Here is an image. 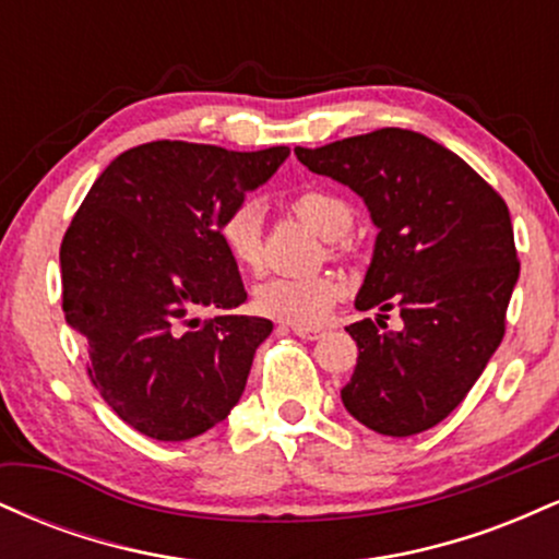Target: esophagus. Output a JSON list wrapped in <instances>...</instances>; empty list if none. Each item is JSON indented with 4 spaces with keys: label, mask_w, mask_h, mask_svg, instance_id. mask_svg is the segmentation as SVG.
I'll use <instances>...</instances> for the list:
<instances>
[{
    "label": "esophagus",
    "mask_w": 559,
    "mask_h": 559,
    "mask_svg": "<svg viewBox=\"0 0 559 559\" xmlns=\"http://www.w3.org/2000/svg\"><path fill=\"white\" fill-rule=\"evenodd\" d=\"M292 331L297 333L299 338H307V342H318L323 336V329H312V325H292Z\"/></svg>",
    "instance_id": "obj_1"
}]
</instances>
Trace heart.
<instances>
[{
	"label": "heart",
	"instance_id": "obj_1",
	"mask_svg": "<svg viewBox=\"0 0 559 559\" xmlns=\"http://www.w3.org/2000/svg\"><path fill=\"white\" fill-rule=\"evenodd\" d=\"M294 213L323 239L336 241L349 234L352 207L331 191L310 189L294 199ZM262 221L265 210L258 199H241L221 221V243L241 271L262 267ZM344 294V284L333 273L273 275L254 288V310L265 318L292 325H318L329 318Z\"/></svg>",
	"mask_w": 559,
	"mask_h": 559
}]
</instances>
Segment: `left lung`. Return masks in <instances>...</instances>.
<instances>
[{"label": "left lung", "instance_id": "1", "mask_svg": "<svg viewBox=\"0 0 559 559\" xmlns=\"http://www.w3.org/2000/svg\"><path fill=\"white\" fill-rule=\"evenodd\" d=\"M294 155L349 186L378 228L357 310H400L346 325L357 368L346 413L370 431L413 436L465 400L504 336L521 262L504 199L463 157L404 128H381Z\"/></svg>", "mask_w": 559, "mask_h": 559}]
</instances>
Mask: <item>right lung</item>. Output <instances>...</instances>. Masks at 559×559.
<instances>
[{
  "mask_svg": "<svg viewBox=\"0 0 559 559\" xmlns=\"http://www.w3.org/2000/svg\"><path fill=\"white\" fill-rule=\"evenodd\" d=\"M152 141L96 178L60 247L62 310L88 346V378L120 420L186 441L226 420L271 336L243 305L221 221L288 157ZM215 309V319L201 312Z\"/></svg>",
  "mask_w": 559,
  "mask_h": 559,
  "instance_id": "obj_1",
  "label": "right lung"
}]
</instances>
